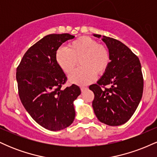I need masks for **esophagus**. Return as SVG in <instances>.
Returning a JSON list of instances; mask_svg holds the SVG:
<instances>
[{
	"label": "esophagus",
	"instance_id": "obj_1",
	"mask_svg": "<svg viewBox=\"0 0 157 157\" xmlns=\"http://www.w3.org/2000/svg\"><path fill=\"white\" fill-rule=\"evenodd\" d=\"M80 89H81V91H82V92H84L85 91H86V90L88 89V88L87 87H84V86H82V87L80 88Z\"/></svg>",
	"mask_w": 157,
	"mask_h": 157
}]
</instances>
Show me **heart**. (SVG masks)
<instances>
[{
	"mask_svg": "<svg viewBox=\"0 0 157 157\" xmlns=\"http://www.w3.org/2000/svg\"><path fill=\"white\" fill-rule=\"evenodd\" d=\"M55 58L61 69L67 75L72 73L80 62V67L69 77L71 82L79 85L91 82L97 74L103 75L111 62L109 48L87 36L73 40L68 45V48H59Z\"/></svg>",
	"mask_w": 157,
	"mask_h": 157,
	"instance_id": "heart-1",
	"label": "heart"
}]
</instances>
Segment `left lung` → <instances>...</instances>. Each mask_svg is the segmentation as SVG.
I'll list each match as a JSON object with an SVG mask.
<instances>
[{
	"label": "left lung",
	"mask_w": 157,
	"mask_h": 157,
	"mask_svg": "<svg viewBox=\"0 0 157 157\" xmlns=\"http://www.w3.org/2000/svg\"><path fill=\"white\" fill-rule=\"evenodd\" d=\"M100 38V35H94ZM110 52L107 71L89 89L94 94L92 106L102 123L117 126L129 120L138 107L143 92V77L140 60L120 40L102 37ZM110 84L109 89L105 86ZM103 87V89L101 88Z\"/></svg>",
	"instance_id": "left-lung-1"
}]
</instances>
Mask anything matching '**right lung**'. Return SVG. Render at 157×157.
<instances>
[{
    "label": "right lung",
    "mask_w": 157,
    "mask_h": 157,
    "mask_svg": "<svg viewBox=\"0 0 157 157\" xmlns=\"http://www.w3.org/2000/svg\"><path fill=\"white\" fill-rule=\"evenodd\" d=\"M75 36L52 34L27 50L17 68L16 79L23 105L36 122L50 131H60L75 117L74 101L80 94L73 84L63 89L67 77L56 61L58 48Z\"/></svg>",
    "instance_id": "add662e5"
}]
</instances>
